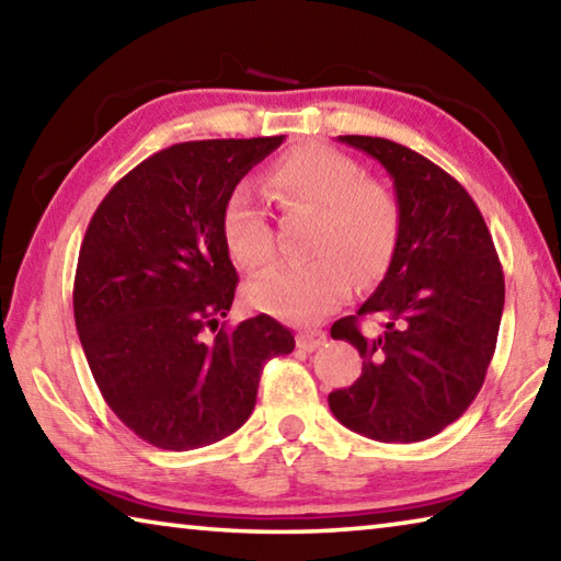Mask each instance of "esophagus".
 <instances>
[{"mask_svg":"<svg viewBox=\"0 0 561 561\" xmlns=\"http://www.w3.org/2000/svg\"><path fill=\"white\" fill-rule=\"evenodd\" d=\"M327 344V334L324 331L319 329H311V331H301V334H297V346L301 351H314L319 346Z\"/></svg>","mask_w":561,"mask_h":561,"instance_id":"esophagus-1","label":"esophagus"}]
</instances>
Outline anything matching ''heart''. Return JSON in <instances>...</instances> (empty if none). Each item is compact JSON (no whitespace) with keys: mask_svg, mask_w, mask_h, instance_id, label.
Listing matches in <instances>:
<instances>
[{"mask_svg":"<svg viewBox=\"0 0 561 561\" xmlns=\"http://www.w3.org/2000/svg\"><path fill=\"white\" fill-rule=\"evenodd\" d=\"M264 187L282 207L317 210L307 242L309 262L277 264L247 282L254 309L289 321H314L348 299L354 279L368 287L383 277L401 240V205L381 180L366 178L354 158L319 144L291 148L264 173ZM222 240L244 270L274 257L267 215L247 190L222 207Z\"/></svg>","mask_w":561,"mask_h":561,"instance_id":"obj_1","label":"heart"}]
</instances>
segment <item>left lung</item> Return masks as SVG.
Instances as JSON below:
<instances>
[{"label": "left lung", "mask_w": 561, "mask_h": 561, "mask_svg": "<svg viewBox=\"0 0 561 561\" xmlns=\"http://www.w3.org/2000/svg\"><path fill=\"white\" fill-rule=\"evenodd\" d=\"M393 178L401 240L383 282L331 339L358 348L354 386L329 393L348 431L381 443H417L468 411L495 354L505 277L485 220L458 180L386 138L339 136ZM378 313L385 331L364 337L357 317Z\"/></svg>", "instance_id": "1"}]
</instances>
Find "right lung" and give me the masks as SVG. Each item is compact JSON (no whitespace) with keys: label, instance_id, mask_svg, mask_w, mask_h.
<instances>
[{"label":"right lung","instance_id":"add662e5","mask_svg":"<svg viewBox=\"0 0 561 561\" xmlns=\"http://www.w3.org/2000/svg\"><path fill=\"white\" fill-rule=\"evenodd\" d=\"M284 136L190 140L108 190L81 242L73 319L101 396L163 450L227 438L252 415L262 368L294 351L267 314L232 329L237 272L222 207Z\"/></svg>","mask_w":561,"mask_h":561}]
</instances>
